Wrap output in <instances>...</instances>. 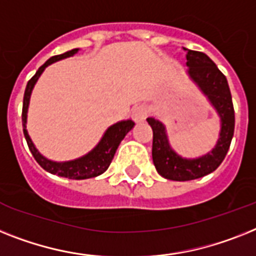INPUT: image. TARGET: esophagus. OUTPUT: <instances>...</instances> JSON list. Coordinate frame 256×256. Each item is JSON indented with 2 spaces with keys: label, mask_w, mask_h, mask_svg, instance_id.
Returning a JSON list of instances; mask_svg holds the SVG:
<instances>
[{
  "label": "esophagus",
  "mask_w": 256,
  "mask_h": 256,
  "mask_svg": "<svg viewBox=\"0 0 256 256\" xmlns=\"http://www.w3.org/2000/svg\"><path fill=\"white\" fill-rule=\"evenodd\" d=\"M148 112H149V111H148L146 106H144V104L136 106L132 111L133 120H134L136 123H141V122H144V120L146 119Z\"/></svg>",
  "instance_id": "34e87169"
}]
</instances>
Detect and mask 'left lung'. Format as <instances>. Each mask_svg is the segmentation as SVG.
Wrapping results in <instances>:
<instances>
[{
	"label": "left lung",
	"mask_w": 256,
	"mask_h": 256,
	"mask_svg": "<svg viewBox=\"0 0 256 256\" xmlns=\"http://www.w3.org/2000/svg\"><path fill=\"white\" fill-rule=\"evenodd\" d=\"M188 76L199 86L221 119V130L216 146L202 157L195 160L182 158L171 149L166 128L160 120L148 118L153 130L152 157L158 174L170 180L186 182L202 178L218 168L229 150L234 134V107L226 77L206 54L186 50Z\"/></svg>",
	"instance_id": "left-lung-1"
}]
</instances>
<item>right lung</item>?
<instances>
[{"instance_id":"obj_1","label":"right lung","mask_w":256,"mask_h":256,"mask_svg":"<svg viewBox=\"0 0 256 256\" xmlns=\"http://www.w3.org/2000/svg\"><path fill=\"white\" fill-rule=\"evenodd\" d=\"M78 52V48L72 50H68L62 54H57V56L50 57V60H47L42 66L38 69L31 80L27 82L26 90H24V96H23V108H22V126H23V133L26 137L27 145L30 148V152L32 153L34 158L36 160L38 164L42 166L46 171L50 172V174H56L58 176H64V178L69 179H88L98 176V175L103 174L107 168H108L110 164L112 161L114 156L116 153V149L120 145L122 140H123L126 134L130 132L133 128L134 123L132 120H123L119 123L114 124L106 130L103 134L102 140L99 141V144L92 149L90 153H88L84 157L74 160V161H68V162H54L50 160H47L43 157L42 154L38 152L35 148L34 142L31 141L28 136V132L26 130V123H27V110H28V103H30V96H31V92H32L34 86L39 80L40 74L43 73L44 69L48 65L54 64L56 61L62 60L65 57L73 56L74 54Z\"/></svg>"}]
</instances>
